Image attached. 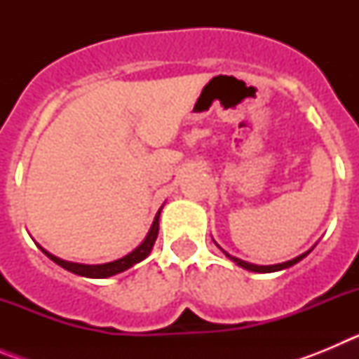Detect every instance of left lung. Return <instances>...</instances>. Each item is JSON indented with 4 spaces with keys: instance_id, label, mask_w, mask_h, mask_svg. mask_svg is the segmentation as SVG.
Instances as JSON below:
<instances>
[{
    "instance_id": "8db88e82",
    "label": "left lung",
    "mask_w": 359,
    "mask_h": 359,
    "mask_svg": "<svg viewBox=\"0 0 359 359\" xmlns=\"http://www.w3.org/2000/svg\"><path fill=\"white\" fill-rule=\"evenodd\" d=\"M214 243H215V241H214ZM215 244H217V243H215ZM217 246H219V244H217ZM219 248H221V246H219ZM311 250H313V248H311ZM311 250H307V252L302 253V255L294 257V259H291V261L280 262V264H271V266H259V264H252V262L241 261V259H237V257H233V255H230V253L224 252L223 248H221V252H223L224 255H226L228 259H230V261H233L237 266H241V268L248 269V271H255V273H271V271H280V269H287V268H291V266H294V264H297V262L302 261L304 257L309 255Z\"/></svg>"
}]
</instances>
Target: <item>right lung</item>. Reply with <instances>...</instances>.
<instances>
[{
    "instance_id": "1",
    "label": "right lung",
    "mask_w": 359,
    "mask_h": 359,
    "mask_svg": "<svg viewBox=\"0 0 359 359\" xmlns=\"http://www.w3.org/2000/svg\"><path fill=\"white\" fill-rule=\"evenodd\" d=\"M161 208H163V207H161ZM161 208L158 210V214L154 215V221H152L151 228H149V231H147V236H145V239L142 241L140 246H136V248L133 250L131 253L123 255L122 259H116V261L104 262V264H81V262L62 261V259H59V257H55V255H52L50 252H46V250H44L43 246H39V244H37V246H39L41 252L48 257V259H52L55 264H59L61 268L68 269V271H72V273L81 275V277H88V278L113 277V275L122 273V271H126V269L133 268L135 264H138V262H142L144 259H147L149 253L152 252V246H154V243H156L158 230H160Z\"/></svg>"
}]
</instances>
